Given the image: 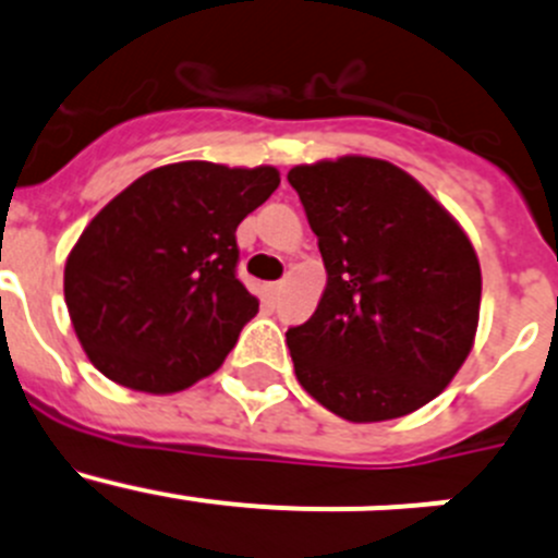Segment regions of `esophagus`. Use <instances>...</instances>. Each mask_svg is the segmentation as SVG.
Segmentation results:
<instances>
[{
    "label": "esophagus",
    "mask_w": 558,
    "mask_h": 558,
    "mask_svg": "<svg viewBox=\"0 0 558 558\" xmlns=\"http://www.w3.org/2000/svg\"><path fill=\"white\" fill-rule=\"evenodd\" d=\"M280 294H283V280H278V283H269V300H280Z\"/></svg>",
    "instance_id": "1"
}]
</instances>
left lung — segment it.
Segmentation results:
<instances>
[{
    "label": "left lung",
    "mask_w": 558,
    "mask_h": 558,
    "mask_svg": "<svg viewBox=\"0 0 558 558\" xmlns=\"http://www.w3.org/2000/svg\"><path fill=\"white\" fill-rule=\"evenodd\" d=\"M318 238L326 289L286 331L302 388L353 424L437 397L475 340L481 264L464 229L415 178L342 156L289 172Z\"/></svg>",
    "instance_id": "left-lung-1"
}]
</instances>
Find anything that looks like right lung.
<instances>
[{"label":"right lung","instance_id":"obj_1","mask_svg":"<svg viewBox=\"0 0 558 558\" xmlns=\"http://www.w3.org/2000/svg\"><path fill=\"white\" fill-rule=\"evenodd\" d=\"M280 183L275 167L180 161L110 199L66 256L64 300L94 367L145 393L216 373L258 313L238 232Z\"/></svg>","mask_w":558,"mask_h":558}]
</instances>
